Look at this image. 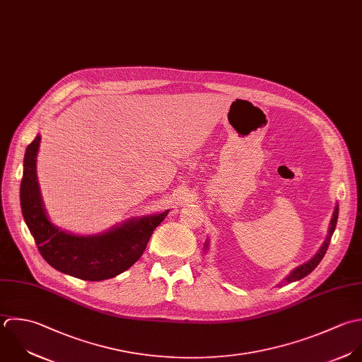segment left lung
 I'll return each mask as SVG.
<instances>
[{"label":"left lung","instance_id":"left-lung-1","mask_svg":"<svg viewBox=\"0 0 362 362\" xmlns=\"http://www.w3.org/2000/svg\"><path fill=\"white\" fill-rule=\"evenodd\" d=\"M337 218H339V204H337L336 209H334V213H333V217H332V221H330V227H329V234H327V237H326V240H325L322 248L319 250V252H317L309 262H306V264L298 267L296 269H293V271L291 272V275L284 281V284H291V282H295V281H299V279L308 276V275L320 264V261L323 259V257H325V254H326V251H327V248H329V245H330L332 235H333V233H334V230H336V226H337ZM206 248H207V244H206ZM279 286H281V285H279Z\"/></svg>","mask_w":362,"mask_h":362}]
</instances>
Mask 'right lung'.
<instances>
[{
    "instance_id": "obj_1",
    "label": "right lung",
    "mask_w": 362,
    "mask_h": 362,
    "mask_svg": "<svg viewBox=\"0 0 362 362\" xmlns=\"http://www.w3.org/2000/svg\"><path fill=\"white\" fill-rule=\"evenodd\" d=\"M40 135L28 145L21 180V209L43 259L66 275L83 281L114 278L132 267L144 254L153 230L169 210L128 220L97 235H74L54 227L45 211L36 180V153Z\"/></svg>"
}]
</instances>
